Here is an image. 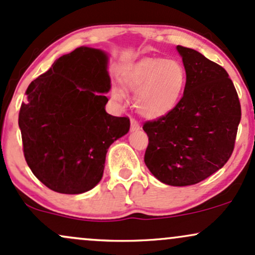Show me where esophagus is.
Returning a JSON list of instances; mask_svg holds the SVG:
<instances>
[{"label": "esophagus", "instance_id": "34e87169", "mask_svg": "<svg viewBox=\"0 0 255 255\" xmlns=\"http://www.w3.org/2000/svg\"><path fill=\"white\" fill-rule=\"evenodd\" d=\"M139 128H141V127H139L138 123L135 119H131V131H137Z\"/></svg>", "mask_w": 255, "mask_h": 255}]
</instances>
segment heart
<instances>
[{
    "label": "heart",
    "mask_w": 255,
    "mask_h": 255,
    "mask_svg": "<svg viewBox=\"0 0 255 255\" xmlns=\"http://www.w3.org/2000/svg\"><path fill=\"white\" fill-rule=\"evenodd\" d=\"M123 83L135 93L137 112L148 119H159L172 112L184 91L187 73L181 62L161 58H143L128 66ZM111 96L116 102L125 101V93L113 88Z\"/></svg>",
    "instance_id": "1"
}]
</instances>
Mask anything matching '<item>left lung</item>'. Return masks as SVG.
<instances>
[{"mask_svg": "<svg viewBox=\"0 0 255 255\" xmlns=\"http://www.w3.org/2000/svg\"><path fill=\"white\" fill-rule=\"evenodd\" d=\"M187 83L172 112L144 123L149 143L144 162L160 182L185 187L204 181L231 156L241 106L222 66L199 51L177 45Z\"/></svg>", "mask_w": 255, "mask_h": 255, "instance_id": "8db88e82", "label": "left lung"}]
</instances>
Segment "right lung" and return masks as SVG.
<instances>
[{"instance_id":"1","label":"right lung","mask_w":255,"mask_h":255,"mask_svg":"<svg viewBox=\"0 0 255 255\" xmlns=\"http://www.w3.org/2000/svg\"><path fill=\"white\" fill-rule=\"evenodd\" d=\"M107 66L106 51L79 47L55 60L25 93L19 112L25 160L56 193L82 194L99 184L108 148L128 132L130 119L105 110Z\"/></svg>"}]
</instances>
